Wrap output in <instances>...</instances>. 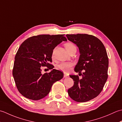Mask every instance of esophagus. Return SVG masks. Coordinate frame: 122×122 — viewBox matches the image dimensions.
I'll return each instance as SVG.
<instances>
[{"label":"esophagus","mask_w":122,"mask_h":122,"mask_svg":"<svg viewBox=\"0 0 122 122\" xmlns=\"http://www.w3.org/2000/svg\"><path fill=\"white\" fill-rule=\"evenodd\" d=\"M68 76V74H67L66 73H64V77H67Z\"/></svg>","instance_id":"34e87169"}]
</instances>
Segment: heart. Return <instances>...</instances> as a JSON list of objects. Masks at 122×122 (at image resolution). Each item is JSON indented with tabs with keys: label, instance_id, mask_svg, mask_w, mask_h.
Returning <instances> with one entry per match:
<instances>
[{
	"label": "heart",
	"instance_id": "obj_1",
	"mask_svg": "<svg viewBox=\"0 0 122 122\" xmlns=\"http://www.w3.org/2000/svg\"><path fill=\"white\" fill-rule=\"evenodd\" d=\"M65 47L66 49V50L68 52L69 51L73 49H76V47L75 45L71 42H68V43L65 44ZM73 65V64L71 62H63L61 64H58L57 65V69L63 71L64 72H68L71 70V68Z\"/></svg>",
	"mask_w": 122,
	"mask_h": 122
}]
</instances>
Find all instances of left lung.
<instances>
[{"label": "left lung", "instance_id": "8db88e82", "mask_svg": "<svg viewBox=\"0 0 122 122\" xmlns=\"http://www.w3.org/2000/svg\"><path fill=\"white\" fill-rule=\"evenodd\" d=\"M66 37L78 47L80 56L74 71L82 76L79 79L78 75H69L74 84L68 94L74 101L86 102L100 94L107 79V54L102 42L93 35L67 34Z\"/></svg>", "mask_w": 122, "mask_h": 122}]
</instances>
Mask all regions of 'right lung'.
I'll return each instance as SVG.
<instances>
[{
  "mask_svg": "<svg viewBox=\"0 0 122 122\" xmlns=\"http://www.w3.org/2000/svg\"><path fill=\"white\" fill-rule=\"evenodd\" d=\"M63 41L64 35H39L32 36L20 46L15 57L12 75L19 93L25 97L37 101L48 95L53 84L63 78L64 74L53 69L41 74V67L54 68L50 64L53 49Z\"/></svg>",
  "mask_w": 122,
  "mask_h": 122,
  "instance_id": "right-lung-1",
  "label": "right lung"
}]
</instances>
